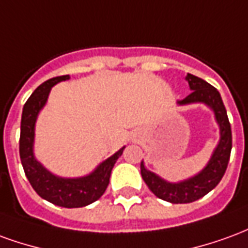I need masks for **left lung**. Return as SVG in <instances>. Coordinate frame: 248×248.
<instances>
[{"mask_svg":"<svg viewBox=\"0 0 248 248\" xmlns=\"http://www.w3.org/2000/svg\"><path fill=\"white\" fill-rule=\"evenodd\" d=\"M186 81L188 82L190 90L192 92L185 99L178 101L177 103L181 106L190 103L207 105L214 111L217 124H219L220 138L210 161L202 171L181 182H167L159 175L147 170L143 161L140 162V174L147 187L155 197L170 203H191L198 201L199 198L204 197L214 187H217L226 172L230 161V154H231V147H232L231 126L218 90L206 81H203L202 78L192 74H187Z\"/></svg>","mask_w":248,"mask_h":248,"instance_id":"obj_1","label":"left lung"}]
</instances>
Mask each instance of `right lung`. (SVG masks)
Instances as JSON below:
<instances>
[{"instance_id": "right-lung-1", "label": "right lung", "mask_w": 248, "mask_h": 248, "mask_svg": "<svg viewBox=\"0 0 248 248\" xmlns=\"http://www.w3.org/2000/svg\"><path fill=\"white\" fill-rule=\"evenodd\" d=\"M69 76L51 78L35 89L24 105L21 118V135H19V156L26 178L34 191L47 202L66 208L83 207L95 202L102 197L108 188L111 170L115 162L122 155L124 146L106 161L99 163L95 170L89 175L79 178L57 177L35 159L34 127L38 114L45 106L51 87L61 81L69 79Z\"/></svg>"}]
</instances>
